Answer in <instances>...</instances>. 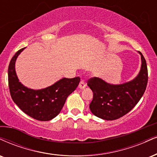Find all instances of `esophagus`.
Wrapping results in <instances>:
<instances>
[{
  "label": "esophagus",
  "mask_w": 157,
  "mask_h": 157,
  "mask_svg": "<svg viewBox=\"0 0 157 157\" xmlns=\"http://www.w3.org/2000/svg\"><path fill=\"white\" fill-rule=\"evenodd\" d=\"M86 82H85L83 80H81L80 82V83H79V88H80V89H82V88H84L85 87H86Z\"/></svg>",
  "instance_id": "esophagus-1"
}]
</instances>
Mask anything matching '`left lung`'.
Here are the masks:
<instances>
[{"instance_id":"8db88e82","label":"left lung","mask_w":157,"mask_h":157,"mask_svg":"<svg viewBox=\"0 0 157 157\" xmlns=\"http://www.w3.org/2000/svg\"><path fill=\"white\" fill-rule=\"evenodd\" d=\"M142 65L139 75L130 82L111 85L99 77H91L87 85L93 91L89 107L94 116L113 121L124 116L132 109L143 97L148 83V69L140 52Z\"/></svg>"}]
</instances>
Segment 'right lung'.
<instances>
[{"label": "right lung", "mask_w": 157, "mask_h": 157, "mask_svg": "<svg viewBox=\"0 0 157 157\" xmlns=\"http://www.w3.org/2000/svg\"><path fill=\"white\" fill-rule=\"evenodd\" d=\"M24 48L18 50L11 60L8 69L9 91L14 102L21 110L36 120L46 121L57 116L66 99L78 86L80 78H63L41 90L26 88L19 82L15 71V61Z\"/></svg>", "instance_id": "right-lung-1"}]
</instances>
